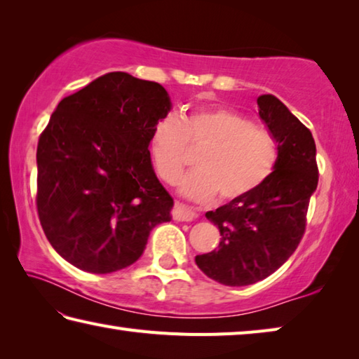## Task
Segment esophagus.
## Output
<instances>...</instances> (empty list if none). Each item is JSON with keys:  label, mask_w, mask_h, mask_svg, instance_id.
Wrapping results in <instances>:
<instances>
[{"label": "esophagus", "mask_w": 359, "mask_h": 359, "mask_svg": "<svg viewBox=\"0 0 359 359\" xmlns=\"http://www.w3.org/2000/svg\"><path fill=\"white\" fill-rule=\"evenodd\" d=\"M172 215H173L175 221H183V222L194 221V219L197 217L196 212L191 211L189 208H186V206L181 205V203H176V205H175Z\"/></svg>", "instance_id": "1"}]
</instances>
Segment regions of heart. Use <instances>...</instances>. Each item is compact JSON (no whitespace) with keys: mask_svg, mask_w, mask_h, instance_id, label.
Instances as JSON below:
<instances>
[{"mask_svg":"<svg viewBox=\"0 0 359 359\" xmlns=\"http://www.w3.org/2000/svg\"><path fill=\"white\" fill-rule=\"evenodd\" d=\"M187 144L202 149L197 168L183 176L180 192L197 202L219 194L224 202L250 196L266 183L278 162V144L269 132L235 110L215 107L180 119L167 115L154 124L149 153L159 178L178 181L189 161Z\"/></svg>","mask_w":359,"mask_h":359,"instance_id":"1","label":"heart"}]
</instances>
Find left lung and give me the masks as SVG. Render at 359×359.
<instances>
[{"label": "left lung", "instance_id": "obj_1", "mask_svg": "<svg viewBox=\"0 0 359 359\" xmlns=\"http://www.w3.org/2000/svg\"><path fill=\"white\" fill-rule=\"evenodd\" d=\"M257 105L278 143L274 172L250 196L206 212L221 231V243L212 252L196 257L210 279L229 287L255 284L290 259L318 184L311 130L273 94H262Z\"/></svg>", "mask_w": 359, "mask_h": 359}]
</instances>
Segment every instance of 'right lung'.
<instances>
[{"label":"right lung","mask_w":359,"mask_h":359,"mask_svg":"<svg viewBox=\"0 0 359 359\" xmlns=\"http://www.w3.org/2000/svg\"><path fill=\"white\" fill-rule=\"evenodd\" d=\"M162 85L109 72L61 100L37 143V212L47 240L86 273L140 259L149 231L172 221L149 135L168 115Z\"/></svg>","instance_id":"obj_1"}]
</instances>
